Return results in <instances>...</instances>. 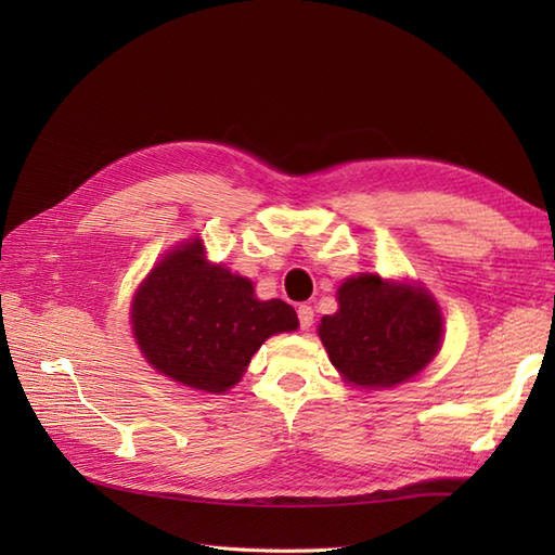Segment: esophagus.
Here are the masks:
<instances>
[{
  "instance_id": "34e87169",
  "label": "esophagus",
  "mask_w": 555,
  "mask_h": 555,
  "mask_svg": "<svg viewBox=\"0 0 555 555\" xmlns=\"http://www.w3.org/2000/svg\"><path fill=\"white\" fill-rule=\"evenodd\" d=\"M298 320H300L302 332H308L314 322V310L310 308V305H298Z\"/></svg>"
}]
</instances>
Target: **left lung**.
<instances>
[{
  "label": "left lung",
  "instance_id": "obj_1",
  "mask_svg": "<svg viewBox=\"0 0 555 555\" xmlns=\"http://www.w3.org/2000/svg\"><path fill=\"white\" fill-rule=\"evenodd\" d=\"M336 300L338 312L324 314L317 332L352 386L403 384L441 350L443 317L429 291L360 274L340 284Z\"/></svg>",
  "mask_w": 555,
  "mask_h": 555
}]
</instances>
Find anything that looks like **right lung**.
Segmentation results:
<instances>
[{"mask_svg": "<svg viewBox=\"0 0 555 555\" xmlns=\"http://www.w3.org/2000/svg\"><path fill=\"white\" fill-rule=\"evenodd\" d=\"M135 344L159 374L207 393L241 382L269 336L296 332L284 300H257L250 279L211 264L199 238L162 257L131 305Z\"/></svg>", "mask_w": 555, "mask_h": 555, "instance_id": "obj_1", "label": "right lung"}]
</instances>
